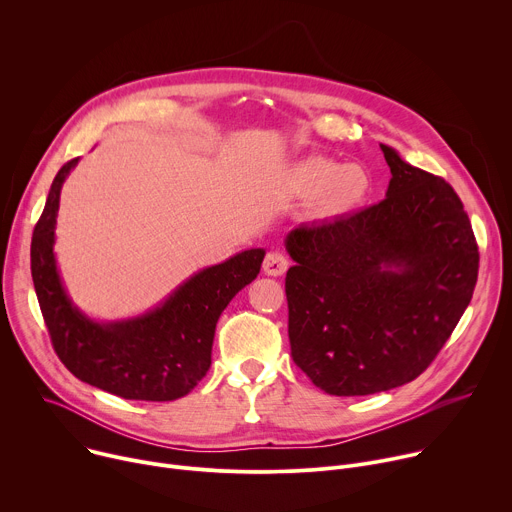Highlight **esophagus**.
<instances>
[{"label": "esophagus", "instance_id": "34e87169", "mask_svg": "<svg viewBox=\"0 0 512 512\" xmlns=\"http://www.w3.org/2000/svg\"><path fill=\"white\" fill-rule=\"evenodd\" d=\"M289 267V261L283 253L279 251H269L263 259V271L265 275H271V277H277V275H283Z\"/></svg>", "mask_w": 512, "mask_h": 512}]
</instances>
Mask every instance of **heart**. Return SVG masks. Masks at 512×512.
Listing matches in <instances>:
<instances>
[{
    "label": "heart",
    "mask_w": 512,
    "mask_h": 512,
    "mask_svg": "<svg viewBox=\"0 0 512 512\" xmlns=\"http://www.w3.org/2000/svg\"><path fill=\"white\" fill-rule=\"evenodd\" d=\"M289 194L312 200L310 214L320 223H340L367 204L373 180L360 164H344L308 156L289 168L285 178Z\"/></svg>",
    "instance_id": "1"
}]
</instances>
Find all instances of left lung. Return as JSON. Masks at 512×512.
<instances>
[{
    "instance_id": "left-lung-1",
    "label": "left lung",
    "mask_w": 512,
    "mask_h": 512,
    "mask_svg": "<svg viewBox=\"0 0 512 512\" xmlns=\"http://www.w3.org/2000/svg\"><path fill=\"white\" fill-rule=\"evenodd\" d=\"M387 198L285 239L291 358L328 395L417 379L452 336L478 279V245L454 188L381 143Z\"/></svg>"
}]
</instances>
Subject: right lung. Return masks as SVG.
I'll use <instances>...</instances> for the list:
<instances>
[{
    "label": "right lung",
    "instance_id": "add662e5",
    "mask_svg": "<svg viewBox=\"0 0 512 512\" xmlns=\"http://www.w3.org/2000/svg\"><path fill=\"white\" fill-rule=\"evenodd\" d=\"M77 164L79 158L58 170L30 249L32 279L52 346L72 375L97 389L131 401L180 399L208 373L216 322L257 277L265 251L249 249L198 271L148 314L99 324L70 302L54 259L60 188Z\"/></svg>",
    "mask_w": 512,
    "mask_h": 512
}]
</instances>
